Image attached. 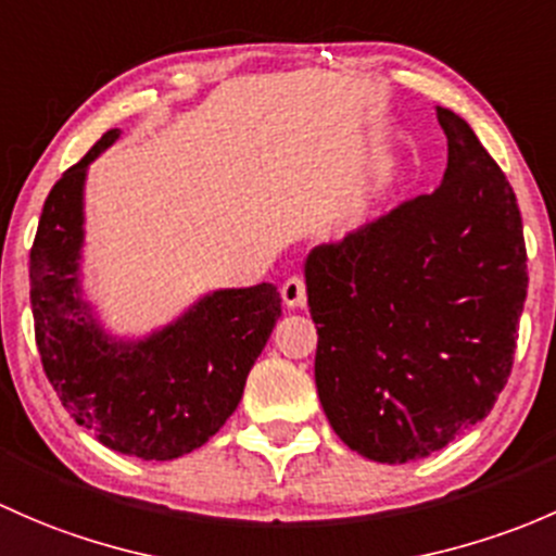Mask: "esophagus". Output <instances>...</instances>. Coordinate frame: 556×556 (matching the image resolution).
Returning a JSON list of instances; mask_svg holds the SVG:
<instances>
[{
    "label": "esophagus",
    "mask_w": 556,
    "mask_h": 556,
    "mask_svg": "<svg viewBox=\"0 0 556 556\" xmlns=\"http://www.w3.org/2000/svg\"><path fill=\"white\" fill-rule=\"evenodd\" d=\"M280 296L289 307H305L307 305V286L302 276L286 278V283L280 286Z\"/></svg>",
    "instance_id": "1"
}]
</instances>
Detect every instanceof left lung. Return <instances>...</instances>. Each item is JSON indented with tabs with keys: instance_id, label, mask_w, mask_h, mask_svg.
I'll list each match as a JSON object with an SVG mask.
<instances>
[{
	"instance_id": "left-lung-1",
	"label": "left lung",
	"mask_w": 556,
	"mask_h": 556,
	"mask_svg": "<svg viewBox=\"0 0 556 556\" xmlns=\"http://www.w3.org/2000/svg\"><path fill=\"white\" fill-rule=\"evenodd\" d=\"M437 117L442 185L305 262L320 406L348 447L391 466L490 415L528 296L517 194L466 119L442 106Z\"/></svg>"
}]
</instances>
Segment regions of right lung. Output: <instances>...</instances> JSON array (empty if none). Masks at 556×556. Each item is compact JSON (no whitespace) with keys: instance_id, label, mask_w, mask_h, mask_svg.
I'll return each instance as SVG.
<instances>
[{"instance_id":"add662e5","label":"right lung","mask_w":556,"mask_h":556,"mask_svg":"<svg viewBox=\"0 0 556 556\" xmlns=\"http://www.w3.org/2000/svg\"><path fill=\"white\" fill-rule=\"evenodd\" d=\"M114 139L117 130H106L45 200L28 256L34 337L77 426L123 455L174 460L203 447L236 412L280 296L273 283L214 291L139 345L109 342L77 296V260L85 168Z\"/></svg>"}]
</instances>
